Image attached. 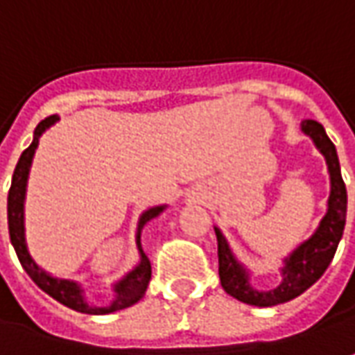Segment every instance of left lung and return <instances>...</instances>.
Returning a JSON list of instances; mask_svg holds the SVG:
<instances>
[{"label": "left lung", "instance_id": "left-lung-1", "mask_svg": "<svg viewBox=\"0 0 355 355\" xmlns=\"http://www.w3.org/2000/svg\"><path fill=\"white\" fill-rule=\"evenodd\" d=\"M302 131L314 141L316 149L324 155L328 173H330V196H328V212L322 218L320 226L304 243H300L288 257H285L283 281L281 285L271 291H257L250 285V275L243 269V265L234 257V253L227 245L222 232L216 230L218 238V271L220 283L227 295L253 306H275L281 302L295 299L302 295L309 287H312L328 265L332 261L338 250V243L344 234L346 226V210H348V192L340 173V161L334 143L326 135L324 128L314 119H304L300 123Z\"/></svg>", "mask_w": 355, "mask_h": 355}]
</instances>
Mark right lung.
<instances>
[{
	"label": "right lung",
	"mask_w": 355,
	"mask_h": 355,
	"mask_svg": "<svg viewBox=\"0 0 355 355\" xmlns=\"http://www.w3.org/2000/svg\"><path fill=\"white\" fill-rule=\"evenodd\" d=\"M56 121H58V116H49L35 128L33 143L21 153L17 166L13 171L11 189H9V194H7V226H9L11 245L15 248L19 261L23 265V269L27 271V275L33 279V283L39 288H43L49 297H53L68 309L84 312V314H110V312L128 309L131 304H135L137 300L143 299L147 285L151 281V263H149V257L143 253V248H141V230L149 220H153V218L161 214L165 210V206H155V208H149V210H145L141 214L139 224H137V250H139L141 261L133 271H129L128 275L114 285V300L107 306H92L84 297V288L80 287L78 283L49 275L46 271H43L37 263L33 261V257L29 255L27 243H25V206H23L25 204L27 178H29L33 155H35V149L39 145V137L43 135L44 129H49Z\"/></svg>",
	"instance_id": "obj_1"
}]
</instances>
